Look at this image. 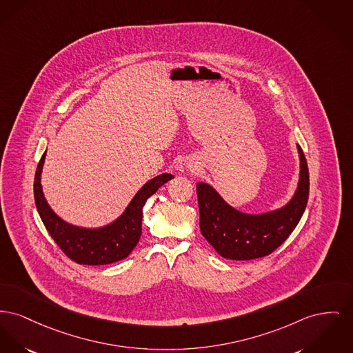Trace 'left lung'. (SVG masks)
<instances>
[{
    "label": "left lung",
    "mask_w": 353,
    "mask_h": 353,
    "mask_svg": "<svg viewBox=\"0 0 353 353\" xmlns=\"http://www.w3.org/2000/svg\"><path fill=\"white\" fill-rule=\"evenodd\" d=\"M300 177L294 194L284 207L250 214L230 207L207 183H199L200 229L214 250L229 260H253L279 248L299 224L310 194V173L305 156L297 145Z\"/></svg>",
    "instance_id": "obj_1"
}]
</instances>
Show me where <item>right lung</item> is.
<instances>
[{
  "instance_id": "add662e5",
  "label": "right lung",
  "mask_w": 353,
  "mask_h": 353,
  "mask_svg": "<svg viewBox=\"0 0 353 353\" xmlns=\"http://www.w3.org/2000/svg\"><path fill=\"white\" fill-rule=\"evenodd\" d=\"M45 154L46 152L42 154L34 176V201L42 223L56 244L70 260L83 265H105L128 257L141 237L146 200L174 176L163 173L149 180L113 223L101 228H83L63 221L49 207L41 185Z\"/></svg>"
}]
</instances>
